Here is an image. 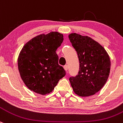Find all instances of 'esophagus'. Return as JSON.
<instances>
[{"mask_svg":"<svg viewBox=\"0 0 123 123\" xmlns=\"http://www.w3.org/2000/svg\"><path fill=\"white\" fill-rule=\"evenodd\" d=\"M68 65H65L64 66V70H65V71L68 70Z\"/></svg>","mask_w":123,"mask_h":123,"instance_id":"1","label":"esophagus"}]
</instances>
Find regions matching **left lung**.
I'll return each mask as SVG.
<instances>
[{
  "label": "left lung",
  "instance_id": "obj_1",
  "mask_svg": "<svg viewBox=\"0 0 123 123\" xmlns=\"http://www.w3.org/2000/svg\"><path fill=\"white\" fill-rule=\"evenodd\" d=\"M68 38L77 52L80 70L69 78L74 92L80 96H89L99 92L108 79L111 61L105 49L88 36L71 33Z\"/></svg>",
  "mask_w": 123,
  "mask_h": 123
}]
</instances>
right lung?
<instances>
[{
	"label": "right lung",
	"mask_w": 123,
	"mask_h": 123,
	"mask_svg": "<svg viewBox=\"0 0 123 123\" xmlns=\"http://www.w3.org/2000/svg\"><path fill=\"white\" fill-rule=\"evenodd\" d=\"M63 40L62 34L52 31L33 37L23 47L18 57V68L30 90L41 95L50 93L65 76L56 53Z\"/></svg>",
	"instance_id": "add662e5"
}]
</instances>
